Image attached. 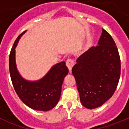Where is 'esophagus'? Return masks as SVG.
<instances>
[{
  "label": "esophagus",
  "mask_w": 129,
  "mask_h": 129,
  "mask_svg": "<svg viewBox=\"0 0 129 129\" xmlns=\"http://www.w3.org/2000/svg\"><path fill=\"white\" fill-rule=\"evenodd\" d=\"M74 60H72V59H67V67H68V70H69V72H71L72 71V69L73 67H74Z\"/></svg>",
  "instance_id": "34e87169"
}]
</instances>
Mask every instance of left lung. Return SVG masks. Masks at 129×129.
<instances>
[{
	"mask_svg": "<svg viewBox=\"0 0 129 129\" xmlns=\"http://www.w3.org/2000/svg\"><path fill=\"white\" fill-rule=\"evenodd\" d=\"M72 68L80 101L85 108L101 107L112 96L121 72L118 48L110 34L102 29L98 46L77 59Z\"/></svg>",
	"mask_w": 129,
	"mask_h": 129,
	"instance_id": "left-lung-1",
	"label": "left lung"
}]
</instances>
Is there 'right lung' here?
<instances>
[{
	"mask_svg": "<svg viewBox=\"0 0 129 129\" xmlns=\"http://www.w3.org/2000/svg\"><path fill=\"white\" fill-rule=\"evenodd\" d=\"M24 31L15 41L9 58L10 73L16 93L25 105L31 109L48 111L56 106L61 97V88L68 69L64 61L52 66L44 77L39 80L29 81L24 78L17 69L15 48Z\"/></svg>",
	"mask_w": 129,
	"mask_h": 129,
	"instance_id": "obj_1",
	"label": "right lung"
}]
</instances>
